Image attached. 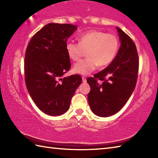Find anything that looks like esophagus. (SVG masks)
Segmentation results:
<instances>
[{
  "label": "esophagus",
  "mask_w": 158,
  "mask_h": 158,
  "mask_svg": "<svg viewBox=\"0 0 158 158\" xmlns=\"http://www.w3.org/2000/svg\"><path fill=\"white\" fill-rule=\"evenodd\" d=\"M82 81H83V83H85V82H86V79H85V77H82Z\"/></svg>",
  "instance_id": "34e87169"
}]
</instances>
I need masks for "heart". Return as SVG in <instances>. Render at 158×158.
<instances>
[{"mask_svg":"<svg viewBox=\"0 0 158 158\" xmlns=\"http://www.w3.org/2000/svg\"><path fill=\"white\" fill-rule=\"evenodd\" d=\"M79 43L72 41L66 43L67 55L73 61H77L87 52L88 58L76 63L74 73L88 75L97 66L100 68L110 64L115 59L119 50V41L112 34L92 30L83 33L78 39Z\"/></svg>","mask_w":158,"mask_h":158,"instance_id":"b5f03b06","label":"heart"}]
</instances>
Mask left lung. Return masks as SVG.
Returning a JSON list of instances; mask_svg holds the SVG:
<instances>
[{
    "label": "left lung",
    "mask_w": 158,
    "mask_h": 158,
    "mask_svg": "<svg viewBox=\"0 0 158 158\" xmlns=\"http://www.w3.org/2000/svg\"><path fill=\"white\" fill-rule=\"evenodd\" d=\"M117 30L121 46L115 59L105 69L87 79L90 86L89 105L99 117H109L119 111L135 90L138 78L136 45L123 31L117 27Z\"/></svg>",
    "instance_id": "obj_1"
}]
</instances>
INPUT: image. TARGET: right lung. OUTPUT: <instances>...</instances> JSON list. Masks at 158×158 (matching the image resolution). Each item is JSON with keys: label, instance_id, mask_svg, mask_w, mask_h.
<instances>
[{"label": "right lung", "instance_id": "add662e5", "mask_svg": "<svg viewBox=\"0 0 158 158\" xmlns=\"http://www.w3.org/2000/svg\"><path fill=\"white\" fill-rule=\"evenodd\" d=\"M77 28L70 23H48L32 36L26 48V88L36 105L47 115L58 116L66 112L82 81L79 75L62 77L71 66L66 41Z\"/></svg>", "mask_w": 158, "mask_h": 158}]
</instances>
